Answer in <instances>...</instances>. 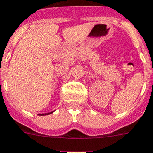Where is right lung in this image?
I'll return each mask as SVG.
<instances>
[{"mask_svg":"<svg viewBox=\"0 0 153 153\" xmlns=\"http://www.w3.org/2000/svg\"><path fill=\"white\" fill-rule=\"evenodd\" d=\"M53 112H48V113H41V114H38L39 116H45V115H49L51 113H53Z\"/></svg>","mask_w":153,"mask_h":153,"instance_id":"obj_1","label":"right lung"}]
</instances>
